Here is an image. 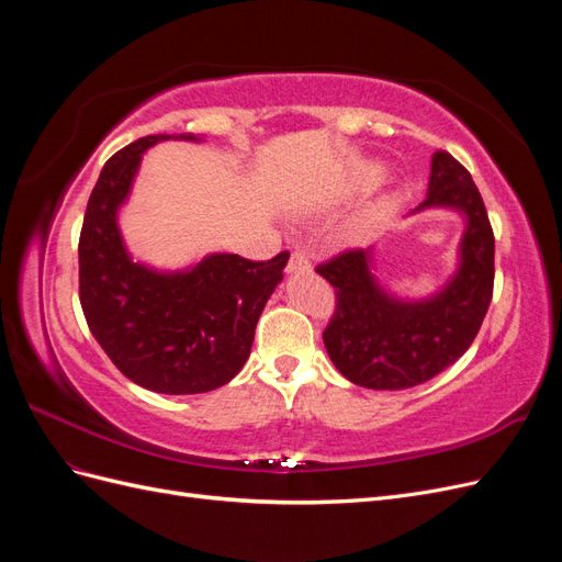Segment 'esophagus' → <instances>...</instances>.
Returning a JSON list of instances; mask_svg holds the SVG:
<instances>
[{"label":"esophagus","mask_w":562,"mask_h":562,"mask_svg":"<svg viewBox=\"0 0 562 562\" xmlns=\"http://www.w3.org/2000/svg\"><path fill=\"white\" fill-rule=\"evenodd\" d=\"M312 269V262L304 252L295 250L291 255V260H288V274H295V271H310Z\"/></svg>","instance_id":"1"}]
</instances>
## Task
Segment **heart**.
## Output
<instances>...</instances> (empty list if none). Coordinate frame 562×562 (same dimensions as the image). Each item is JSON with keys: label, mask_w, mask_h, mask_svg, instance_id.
I'll return each instance as SVG.
<instances>
[{"label": "heart", "mask_w": 562, "mask_h": 562, "mask_svg": "<svg viewBox=\"0 0 562 562\" xmlns=\"http://www.w3.org/2000/svg\"><path fill=\"white\" fill-rule=\"evenodd\" d=\"M366 225H368V215L353 217L351 223L347 225V229H345V236H347V239H353V236H359L366 229Z\"/></svg>", "instance_id": "heart-1"}]
</instances>
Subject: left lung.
Returning <instances> with one entry per match:
<instances>
[{"instance_id":"8db88e82","label":"left lung","mask_w":562,"mask_h":562,"mask_svg":"<svg viewBox=\"0 0 562 562\" xmlns=\"http://www.w3.org/2000/svg\"><path fill=\"white\" fill-rule=\"evenodd\" d=\"M450 209L464 217L457 271L438 293L401 300L375 277L372 248L335 255L316 267L335 288L323 345L342 375L366 389H411L436 378L481 330L495 283V234L471 173L448 151L431 157L429 190L413 213Z\"/></svg>"}]
</instances>
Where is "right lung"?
<instances>
[{
    "mask_svg": "<svg viewBox=\"0 0 562 562\" xmlns=\"http://www.w3.org/2000/svg\"><path fill=\"white\" fill-rule=\"evenodd\" d=\"M171 138L201 140L192 133L147 135L119 149L100 171L79 236V300L98 345L131 382L182 396L206 394L244 368L291 255L250 262L213 252L178 271L133 262L116 215L145 151Z\"/></svg>",
    "mask_w": 562,
    "mask_h": 562,
    "instance_id": "add662e5",
    "label": "right lung"
}]
</instances>
